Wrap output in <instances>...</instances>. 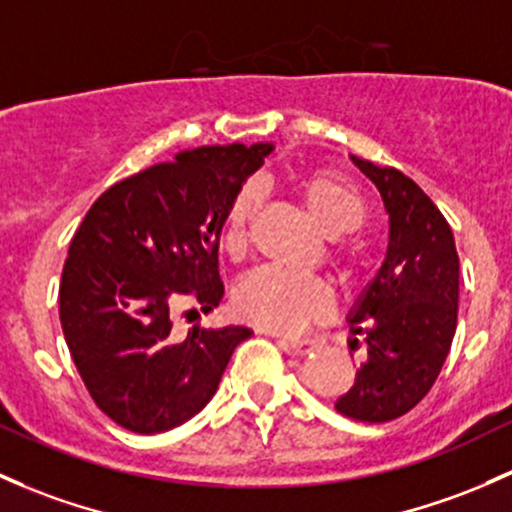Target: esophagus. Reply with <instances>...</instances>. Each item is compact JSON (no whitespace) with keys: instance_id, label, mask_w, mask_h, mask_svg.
I'll return each instance as SVG.
<instances>
[{"instance_id":"obj_1","label":"esophagus","mask_w":512,"mask_h":512,"mask_svg":"<svg viewBox=\"0 0 512 512\" xmlns=\"http://www.w3.org/2000/svg\"><path fill=\"white\" fill-rule=\"evenodd\" d=\"M279 343H282V346L287 348V351H292L294 355H309L316 351V346H319L314 338H282Z\"/></svg>"}]
</instances>
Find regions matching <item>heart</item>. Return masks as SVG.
Here are the masks:
<instances>
[{
  "mask_svg": "<svg viewBox=\"0 0 512 512\" xmlns=\"http://www.w3.org/2000/svg\"><path fill=\"white\" fill-rule=\"evenodd\" d=\"M301 203L333 240V262L346 282H355L363 272V247L348 233L363 228L368 220V203L358 188L333 171H311L297 184ZM260 186L247 181L233 193L220 223V247L230 257H240L250 238V225L260 206ZM235 311L250 324L274 333H299L314 321L324 319L331 309V289L319 277H304L260 267L238 284L233 297Z\"/></svg>",
  "mask_w": 512,
  "mask_h": 512,
  "instance_id": "b5f03b06",
  "label": "heart"
}]
</instances>
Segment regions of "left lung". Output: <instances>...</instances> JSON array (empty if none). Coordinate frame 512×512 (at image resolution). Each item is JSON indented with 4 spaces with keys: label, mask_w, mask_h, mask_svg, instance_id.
Returning a JSON list of instances; mask_svg holds the SVG:
<instances>
[{
    "label": "left lung",
    "mask_w": 512,
    "mask_h": 512,
    "mask_svg": "<svg viewBox=\"0 0 512 512\" xmlns=\"http://www.w3.org/2000/svg\"><path fill=\"white\" fill-rule=\"evenodd\" d=\"M353 161L383 196L390 242L351 319L368 358L336 410L380 424L410 412L432 390L449 355L459 314V252L446 218L410 176L358 157Z\"/></svg>",
    "instance_id": "obj_1"
}]
</instances>
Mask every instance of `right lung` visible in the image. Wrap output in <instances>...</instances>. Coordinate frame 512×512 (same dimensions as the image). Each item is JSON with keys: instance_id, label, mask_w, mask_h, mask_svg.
I'll use <instances>...</instances> for the list:
<instances>
[{"instance_id": "obj_1", "label": "right lung", "mask_w": 512, "mask_h": 512, "mask_svg": "<svg viewBox=\"0 0 512 512\" xmlns=\"http://www.w3.org/2000/svg\"><path fill=\"white\" fill-rule=\"evenodd\" d=\"M272 144L184 149L117 181L75 230L58 289L68 351L112 422L157 434L213 397L245 326L176 336L171 309L223 299L218 238L225 206Z\"/></svg>"}]
</instances>
